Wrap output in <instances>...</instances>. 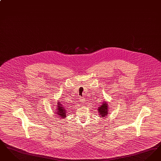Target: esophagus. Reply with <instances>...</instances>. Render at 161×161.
<instances>
[{"label":"esophagus","mask_w":161,"mask_h":161,"mask_svg":"<svg viewBox=\"0 0 161 161\" xmlns=\"http://www.w3.org/2000/svg\"><path fill=\"white\" fill-rule=\"evenodd\" d=\"M80 101H81V102H83V103L84 101V100H83V99L82 98H80Z\"/></svg>","instance_id":"1"}]
</instances>
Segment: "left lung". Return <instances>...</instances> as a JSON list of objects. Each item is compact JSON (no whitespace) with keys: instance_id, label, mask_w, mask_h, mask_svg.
Instances as JSON below:
<instances>
[{"instance_id":"8db88e82","label":"left lung","mask_w":161,"mask_h":161,"mask_svg":"<svg viewBox=\"0 0 161 161\" xmlns=\"http://www.w3.org/2000/svg\"><path fill=\"white\" fill-rule=\"evenodd\" d=\"M98 111L99 112V115L101 116V118L105 117L107 116V114H108V106H107V102L104 101L102 105H101L100 107L98 108Z\"/></svg>"}]
</instances>
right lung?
<instances>
[{"mask_svg":"<svg viewBox=\"0 0 161 161\" xmlns=\"http://www.w3.org/2000/svg\"><path fill=\"white\" fill-rule=\"evenodd\" d=\"M56 110H57L56 114L58 115L59 117H61V118H64L66 116V109L63 107L60 102H58L57 107Z\"/></svg>","mask_w":161,"mask_h":161,"instance_id":"right-lung-1","label":"right lung"}]
</instances>
